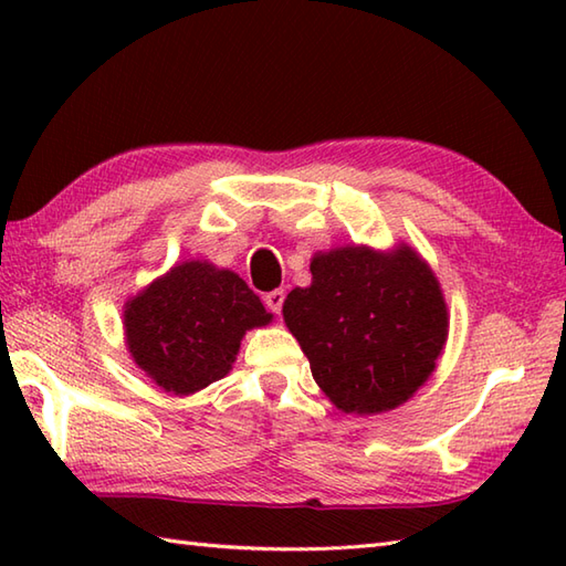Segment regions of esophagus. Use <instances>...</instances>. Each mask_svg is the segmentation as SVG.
<instances>
[{"label": "esophagus", "mask_w": 566, "mask_h": 566, "mask_svg": "<svg viewBox=\"0 0 566 566\" xmlns=\"http://www.w3.org/2000/svg\"><path fill=\"white\" fill-rule=\"evenodd\" d=\"M284 304V290H274L270 294H264V306H268L272 314H280Z\"/></svg>", "instance_id": "obj_1"}]
</instances>
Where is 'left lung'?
Here are the masks:
<instances>
[{
  "label": "left lung",
  "instance_id": "1",
  "mask_svg": "<svg viewBox=\"0 0 566 566\" xmlns=\"http://www.w3.org/2000/svg\"><path fill=\"white\" fill-rule=\"evenodd\" d=\"M321 391L343 413L394 411L423 387L448 343L450 311L408 243L343 245L311 258V284L282 306Z\"/></svg>",
  "mask_w": 566,
  "mask_h": 566
}]
</instances>
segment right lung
I'll use <instances>...</instances> for the list:
<instances>
[{
    "label": "right lung",
    "mask_w": 566,
    "mask_h": 566,
    "mask_svg": "<svg viewBox=\"0 0 566 566\" xmlns=\"http://www.w3.org/2000/svg\"><path fill=\"white\" fill-rule=\"evenodd\" d=\"M270 323L260 296L233 270L209 260L177 262L124 304L130 359L177 396L223 379L245 333Z\"/></svg>",
    "instance_id": "1"
}]
</instances>
